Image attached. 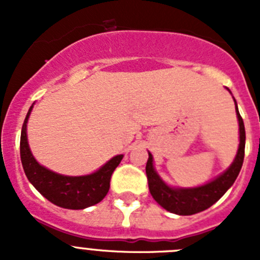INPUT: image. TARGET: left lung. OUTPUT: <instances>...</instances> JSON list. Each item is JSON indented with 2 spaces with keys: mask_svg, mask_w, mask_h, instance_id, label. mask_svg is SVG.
Instances as JSON below:
<instances>
[{
  "mask_svg": "<svg viewBox=\"0 0 260 260\" xmlns=\"http://www.w3.org/2000/svg\"><path fill=\"white\" fill-rule=\"evenodd\" d=\"M226 89L229 91V88ZM234 105H236L238 126H240V146H238L237 155L234 157L231 167L225 172H222L220 176L216 177L215 180L202 186H197V187H173V186H169L155 171L153 157L151 152H148V160H147L146 164L148 189H150L152 198L162 208L172 213H176V215H194V213L202 212V211L210 208L231 189V186L234 183L236 178L240 174L241 168H242L243 156H245V141H246L245 125H243V119L238 112L236 100H234Z\"/></svg>",
  "mask_w": 260,
  "mask_h": 260,
  "instance_id": "8db88e82",
  "label": "left lung"
}]
</instances>
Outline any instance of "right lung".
Instances as JSON below:
<instances>
[{"instance_id": "obj_1", "label": "right lung", "mask_w": 260, "mask_h": 260, "mask_svg": "<svg viewBox=\"0 0 260 260\" xmlns=\"http://www.w3.org/2000/svg\"><path fill=\"white\" fill-rule=\"evenodd\" d=\"M34 105L27 113L20 134V160L29 182L44 198L58 207L68 210H84L98 204L109 191L110 177L123 155H117L100 169L86 176H63L40 165L29 150L27 141V122Z\"/></svg>"}]
</instances>
